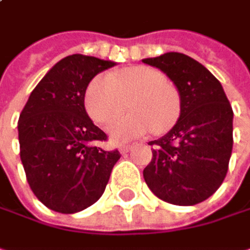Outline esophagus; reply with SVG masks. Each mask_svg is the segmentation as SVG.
Returning a JSON list of instances; mask_svg holds the SVG:
<instances>
[{
	"mask_svg": "<svg viewBox=\"0 0 250 250\" xmlns=\"http://www.w3.org/2000/svg\"><path fill=\"white\" fill-rule=\"evenodd\" d=\"M133 149V145H120L119 146V150L122 152V153H127V152H130Z\"/></svg>",
	"mask_w": 250,
	"mask_h": 250,
	"instance_id": "obj_1",
	"label": "esophagus"
}]
</instances>
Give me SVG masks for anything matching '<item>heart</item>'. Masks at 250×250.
I'll return each mask as SVG.
<instances>
[{"instance_id": "heart-1", "label": "heart", "mask_w": 250, "mask_h": 250, "mask_svg": "<svg viewBox=\"0 0 250 250\" xmlns=\"http://www.w3.org/2000/svg\"><path fill=\"white\" fill-rule=\"evenodd\" d=\"M130 98L133 113L119 117L108 127L116 142L139 137L150 130L162 134L179 117L181 98L176 89L161 71L147 66L94 76L86 85L83 105L95 123L105 125L125 111Z\"/></svg>"}]
</instances>
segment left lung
Segmentation results:
<instances>
[{
	"mask_svg": "<svg viewBox=\"0 0 250 250\" xmlns=\"http://www.w3.org/2000/svg\"><path fill=\"white\" fill-rule=\"evenodd\" d=\"M143 63L161 69L181 97L176 125L153 146L143 176L152 192L175 206H194L213 195L229 169L233 110L219 79L192 58L169 52Z\"/></svg>",
	"mask_w": 250,
	"mask_h": 250,
	"instance_id": "left-lung-1",
	"label": "left lung"
}]
</instances>
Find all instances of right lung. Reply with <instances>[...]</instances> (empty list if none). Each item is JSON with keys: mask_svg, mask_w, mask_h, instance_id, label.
I'll return each mask as SVG.
<instances>
[{"mask_svg": "<svg viewBox=\"0 0 250 250\" xmlns=\"http://www.w3.org/2000/svg\"><path fill=\"white\" fill-rule=\"evenodd\" d=\"M116 63L71 55L31 91L19 120L20 158L34 195L50 210L72 214L104 192L120 152L98 146L107 134L83 105L89 81Z\"/></svg>", "mask_w": 250, "mask_h": 250, "instance_id": "right-lung-1", "label": "right lung"}]
</instances>
